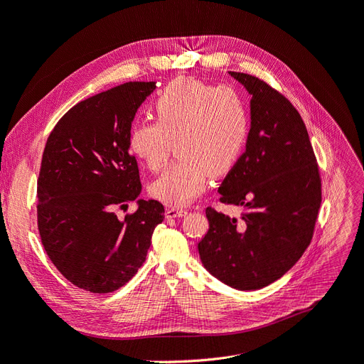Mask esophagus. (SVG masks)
<instances>
[{"label":"esophagus","instance_id":"34e87169","mask_svg":"<svg viewBox=\"0 0 364 364\" xmlns=\"http://www.w3.org/2000/svg\"><path fill=\"white\" fill-rule=\"evenodd\" d=\"M166 218L168 219H175V218H183V216H186L187 214V211L186 210H183V208H177V207H171V208H168L166 210Z\"/></svg>","mask_w":364,"mask_h":364}]
</instances>
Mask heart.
I'll return each mask as SVG.
<instances>
[{"label": "heart", "mask_w": 364, "mask_h": 364, "mask_svg": "<svg viewBox=\"0 0 364 364\" xmlns=\"http://www.w3.org/2000/svg\"><path fill=\"white\" fill-rule=\"evenodd\" d=\"M156 123L141 121L129 132V148L156 171L166 161L171 142L178 157L151 184V195L173 207L191 203L205 189L207 177L230 173L247 139L249 117L240 94L230 87L180 77L154 102Z\"/></svg>", "instance_id": "b5f03b06"}]
</instances>
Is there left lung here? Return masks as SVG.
<instances>
[{"label": "left lung", "mask_w": 364, "mask_h": 364, "mask_svg": "<svg viewBox=\"0 0 364 364\" xmlns=\"http://www.w3.org/2000/svg\"><path fill=\"white\" fill-rule=\"evenodd\" d=\"M252 96L246 151L219 187L220 203L245 208L240 219L208 207L198 243L207 272L253 291L273 284L311 245L321 205L314 148L299 111L264 80L230 72Z\"/></svg>", "instance_id": "8db88e82"}]
</instances>
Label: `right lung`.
Instances as JSON below:
<instances>
[{
  "label": "right lung",
  "instance_id": "right-lung-1",
  "mask_svg": "<svg viewBox=\"0 0 364 364\" xmlns=\"http://www.w3.org/2000/svg\"><path fill=\"white\" fill-rule=\"evenodd\" d=\"M156 82H126L67 111L50 132L37 181V225L57 270L80 289L112 292L144 264L154 228L164 222L159 200L138 199L139 169L129 132ZM136 200L124 220L114 208Z\"/></svg>",
  "mask_w": 364,
  "mask_h": 364
}]
</instances>
